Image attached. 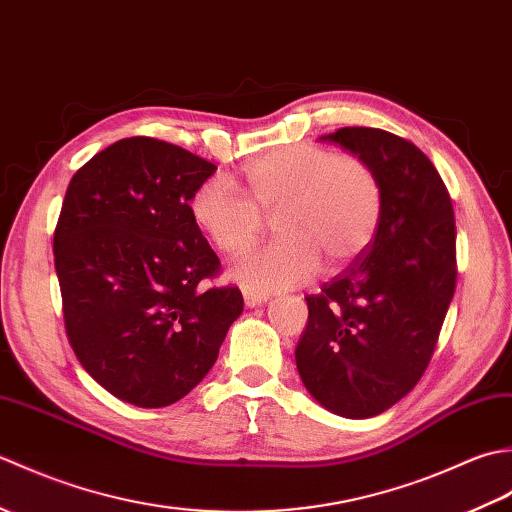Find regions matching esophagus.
Returning a JSON list of instances; mask_svg holds the SVG:
<instances>
[{
  "instance_id": "obj_1",
  "label": "esophagus",
  "mask_w": 512,
  "mask_h": 512,
  "mask_svg": "<svg viewBox=\"0 0 512 512\" xmlns=\"http://www.w3.org/2000/svg\"><path fill=\"white\" fill-rule=\"evenodd\" d=\"M268 299H270V297L266 295V292H255V290L244 288V303H246V308L262 306V303H266Z\"/></svg>"
}]
</instances>
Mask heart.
Here are the masks:
<instances>
[{"label": "heart", "instance_id": "obj_1", "mask_svg": "<svg viewBox=\"0 0 512 512\" xmlns=\"http://www.w3.org/2000/svg\"><path fill=\"white\" fill-rule=\"evenodd\" d=\"M246 193L211 178L191 198L193 222L224 255L257 242L262 215L275 217V244L239 259L231 279L255 292L306 284L352 266L372 246L383 217V182L361 156L319 145H286L244 167Z\"/></svg>", "mask_w": 512, "mask_h": 512}]
</instances>
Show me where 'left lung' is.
Masks as SVG:
<instances>
[{"instance_id": "1", "label": "left lung", "mask_w": 512, "mask_h": 512, "mask_svg": "<svg viewBox=\"0 0 512 512\" xmlns=\"http://www.w3.org/2000/svg\"><path fill=\"white\" fill-rule=\"evenodd\" d=\"M365 158L383 182L372 246L306 297L295 358L321 407L361 420L416 387L436 350L455 292V220L449 191L422 151L374 127L321 136Z\"/></svg>"}]
</instances>
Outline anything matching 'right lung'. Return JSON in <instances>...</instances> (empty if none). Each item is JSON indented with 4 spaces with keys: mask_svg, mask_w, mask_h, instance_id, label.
Masks as SVG:
<instances>
[{
    "mask_svg": "<svg viewBox=\"0 0 512 512\" xmlns=\"http://www.w3.org/2000/svg\"><path fill=\"white\" fill-rule=\"evenodd\" d=\"M215 169L134 136L85 162L65 191L54 231L65 330L85 372L129 405L187 396L244 310L237 288L200 286L220 259L189 204Z\"/></svg>",
    "mask_w": 512,
    "mask_h": 512,
    "instance_id": "1",
    "label": "right lung"
}]
</instances>
